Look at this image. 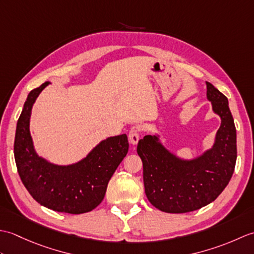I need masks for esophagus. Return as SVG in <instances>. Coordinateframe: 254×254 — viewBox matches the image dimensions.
Wrapping results in <instances>:
<instances>
[{
  "instance_id": "1",
  "label": "esophagus",
  "mask_w": 254,
  "mask_h": 254,
  "mask_svg": "<svg viewBox=\"0 0 254 254\" xmlns=\"http://www.w3.org/2000/svg\"><path fill=\"white\" fill-rule=\"evenodd\" d=\"M139 139V128L137 127H133L128 132V142L131 145H136Z\"/></svg>"
}]
</instances>
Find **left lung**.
<instances>
[{
    "mask_svg": "<svg viewBox=\"0 0 254 254\" xmlns=\"http://www.w3.org/2000/svg\"><path fill=\"white\" fill-rule=\"evenodd\" d=\"M206 97L220 127L212 147L190 159L179 157L163 144L158 133L139 139L143 179L148 201L166 213H189L217 198L234 174L237 134L227 97L206 82Z\"/></svg>",
    "mask_w": 254,
    "mask_h": 254,
    "instance_id": "left-lung-1",
    "label": "left lung"
}]
</instances>
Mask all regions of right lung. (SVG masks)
<instances>
[{"label":"right lung","mask_w":254,"mask_h":254,"mask_svg":"<svg viewBox=\"0 0 254 254\" xmlns=\"http://www.w3.org/2000/svg\"><path fill=\"white\" fill-rule=\"evenodd\" d=\"M50 82L27 96L16 127L14 156L21 182L42 206L56 212L83 214L96 208L105 197L108 182L128 150L127 134L102 139L83 159L58 165L36 152L30 135L32 106Z\"/></svg>","instance_id":"right-lung-1"}]
</instances>
